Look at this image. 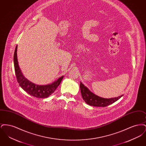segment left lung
Here are the masks:
<instances>
[{
	"mask_svg": "<svg viewBox=\"0 0 146 146\" xmlns=\"http://www.w3.org/2000/svg\"><path fill=\"white\" fill-rule=\"evenodd\" d=\"M80 88L81 91L82 96L85 102L90 106L95 107H106L111 104L118 100L120 97L123 95L119 97L111 98H104L98 96L91 92L83 84L80 82Z\"/></svg>",
	"mask_w": 146,
	"mask_h": 146,
	"instance_id": "1",
	"label": "left lung"
}]
</instances>
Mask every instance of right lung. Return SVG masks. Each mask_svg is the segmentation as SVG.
I'll return each instance as SVG.
<instances>
[{"instance_id":"1","label":"right lung","mask_w":146,"mask_h":146,"mask_svg":"<svg viewBox=\"0 0 146 146\" xmlns=\"http://www.w3.org/2000/svg\"><path fill=\"white\" fill-rule=\"evenodd\" d=\"M17 46H16L14 52V68L17 80L19 83V85L31 96L42 98L49 97V96L53 94L56 88L61 83L63 76L60 77L52 83L46 85H36L35 84L31 82L23 76L19 67L17 57Z\"/></svg>"}]
</instances>
